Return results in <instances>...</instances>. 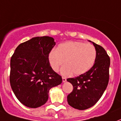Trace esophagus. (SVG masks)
Here are the masks:
<instances>
[{
    "instance_id": "esophagus-1",
    "label": "esophagus",
    "mask_w": 121,
    "mask_h": 121,
    "mask_svg": "<svg viewBox=\"0 0 121 121\" xmlns=\"http://www.w3.org/2000/svg\"><path fill=\"white\" fill-rule=\"evenodd\" d=\"M65 81H66V78L64 77H62V82L64 83V82H65Z\"/></svg>"
}]
</instances>
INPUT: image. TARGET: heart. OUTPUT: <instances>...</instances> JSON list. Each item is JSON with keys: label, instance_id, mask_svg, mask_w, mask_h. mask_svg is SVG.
Segmentation results:
<instances>
[{"label": "heart", "instance_id": "heart-1", "mask_svg": "<svg viewBox=\"0 0 121 121\" xmlns=\"http://www.w3.org/2000/svg\"><path fill=\"white\" fill-rule=\"evenodd\" d=\"M96 56L95 48L91 44L67 42L59 44L56 50L50 52L48 60L54 71H58L65 60L66 64L61 69L62 74L67 75L73 73L75 75H80L92 67Z\"/></svg>", "mask_w": 121, "mask_h": 121}]
</instances>
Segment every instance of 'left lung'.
<instances>
[{
	"instance_id": "1",
	"label": "left lung",
	"mask_w": 121,
	"mask_h": 121,
	"mask_svg": "<svg viewBox=\"0 0 121 121\" xmlns=\"http://www.w3.org/2000/svg\"><path fill=\"white\" fill-rule=\"evenodd\" d=\"M89 42L93 44L96 53L93 67L78 77L67 79L73 86V91L67 95V102L78 110L93 106L102 96L109 79L110 58L102 47Z\"/></svg>"
}]
</instances>
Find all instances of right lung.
Instances as JSON below:
<instances>
[{"label":"right lung","instance_id":"obj_1","mask_svg":"<svg viewBox=\"0 0 121 121\" xmlns=\"http://www.w3.org/2000/svg\"><path fill=\"white\" fill-rule=\"evenodd\" d=\"M55 45L52 37H34L19 45L11 57V88L25 106L41 107L48 100L50 89L61 84L62 77L52 69L48 60Z\"/></svg>","mask_w":121,"mask_h":121}]
</instances>
